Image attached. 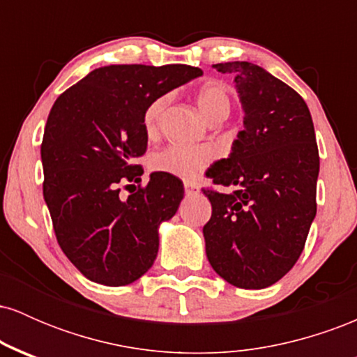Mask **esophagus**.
Segmentation results:
<instances>
[{
    "instance_id": "esophagus-1",
    "label": "esophagus",
    "mask_w": 357,
    "mask_h": 357,
    "mask_svg": "<svg viewBox=\"0 0 357 357\" xmlns=\"http://www.w3.org/2000/svg\"><path fill=\"white\" fill-rule=\"evenodd\" d=\"M184 192L186 195H195V192H198V186L195 183H184Z\"/></svg>"
}]
</instances>
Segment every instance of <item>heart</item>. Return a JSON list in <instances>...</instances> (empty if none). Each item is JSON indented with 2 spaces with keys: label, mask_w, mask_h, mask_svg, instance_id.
I'll list each match as a JSON object with an SVG mask.
<instances>
[{
  "label": "heart",
  "mask_w": 357,
  "mask_h": 357,
  "mask_svg": "<svg viewBox=\"0 0 357 357\" xmlns=\"http://www.w3.org/2000/svg\"><path fill=\"white\" fill-rule=\"evenodd\" d=\"M196 104L210 124L213 122H221L228 117L231 109L230 92L227 85L221 82H208L202 85L196 92ZM171 102V93H162L149 102L142 116V124L144 130L149 136H154L161 126L162 114ZM213 161V153L208 147H191L173 144L167 146L166 149L159 151L153 155L151 165L158 173H165L174 178L191 181L198 178L199 174L206 169V166Z\"/></svg>",
  "instance_id": "1"
}]
</instances>
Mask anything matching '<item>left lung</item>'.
Wrapping results in <instances>:
<instances>
[{
    "mask_svg": "<svg viewBox=\"0 0 357 357\" xmlns=\"http://www.w3.org/2000/svg\"><path fill=\"white\" fill-rule=\"evenodd\" d=\"M235 75L245 129L208 169L211 218L203 227L213 270L240 289H265L296 265L317 203L319 149L309 107L292 87L250 61L213 65Z\"/></svg>",
    "mask_w": 357,
    "mask_h": 357,
    "instance_id": "1",
    "label": "left lung"
}]
</instances>
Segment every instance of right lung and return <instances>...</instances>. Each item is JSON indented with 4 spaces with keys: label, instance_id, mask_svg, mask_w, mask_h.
<instances>
[{
    "label": "right lung",
    "instance_id": "add662e5",
    "mask_svg": "<svg viewBox=\"0 0 357 357\" xmlns=\"http://www.w3.org/2000/svg\"><path fill=\"white\" fill-rule=\"evenodd\" d=\"M202 73L190 65H109L53 104L42 141L43 198L61 252L89 280L127 285L153 267L158 228L178 211L184 188L165 173L141 186L142 116L155 97ZM124 183L137 190L127 200Z\"/></svg>",
    "mask_w": 357,
    "mask_h": 357
}]
</instances>
